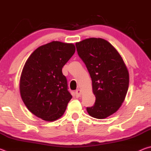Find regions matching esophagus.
Masks as SVG:
<instances>
[{"mask_svg": "<svg viewBox=\"0 0 151 151\" xmlns=\"http://www.w3.org/2000/svg\"><path fill=\"white\" fill-rule=\"evenodd\" d=\"M75 95L76 97H79L81 95V91L80 89H77V90L75 91Z\"/></svg>", "mask_w": 151, "mask_h": 151, "instance_id": "1", "label": "esophagus"}]
</instances>
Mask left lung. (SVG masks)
<instances>
[{"label": "left lung", "mask_w": 151, "mask_h": 151, "mask_svg": "<svg viewBox=\"0 0 151 151\" xmlns=\"http://www.w3.org/2000/svg\"><path fill=\"white\" fill-rule=\"evenodd\" d=\"M78 55L92 79L94 104L87 107L89 115L102 119L118 111L126 97L129 71L116 48L101 38H90L76 42Z\"/></svg>", "instance_id": "left-lung-1"}]
</instances>
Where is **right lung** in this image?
<instances>
[{"label":"right lung","instance_id":"obj_1","mask_svg":"<svg viewBox=\"0 0 151 151\" xmlns=\"http://www.w3.org/2000/svg\"><path fill=\"white\" fill-rule=\"evenodd\" d=\"M75 49L73 43L52 41L37 48L24 64L20 96L30 112L44 121L60 118L72 99L62 68Z\"/></svg>","mask_w":151,"mask_h":151}]
</instances>
